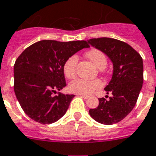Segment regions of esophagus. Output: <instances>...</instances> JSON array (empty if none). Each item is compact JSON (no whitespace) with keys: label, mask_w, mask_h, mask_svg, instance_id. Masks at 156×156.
<instances>
[{"label":"esophagus","mask_w":156,"mask_h":156,"mask_svg":"<svg viewBox=\"0 0 156 156\" xmlns=\"http://www.w3.org/2000/svg\"><path fill=\"white\" fill-rule=\"evenodd\" d=\"M77 96L82 97V98H83V99H88V97H87V96H85V95H81V94H78Z\"/></svg>","instance_id":"34e87169"}]
</instances>
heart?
Masks as SVG:
<instances>
[{
	"instance_id": "1",
	"label": "heart",
	"mask_w": 156,
	"mask_h": 156,
	"mask_svg": "<svg viewBox=\"0 0 156 156\" xmlns=\"http://www.w3.org/2000/svg\"><path fill=\"white\" fill-rule=\"evenodd\" d=\"M87 57L100 69H103L107 65V59L103 52L97 49H92L87 52ZM78 61V57L76 55L68 58L64 65V73L69 78H73L76 74V68ZM102 83L98 79L87 80L83 78H77L70 82L69 90L71 92L81 95H89L97 89L101 88Z\"/></svg>"
}]
</instances>
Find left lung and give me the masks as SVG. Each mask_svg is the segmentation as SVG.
<instances>
[{"instance_id":"8db88e82","label":"left lung","mask_w":156,"mask_h":156,"mask_svg":"<svg viewBox=\"0 0 156 156\" xmlns=\"http://www.w3.org/2000/svg\"><path fill=\"white\" fill-rule=\"evenodd\" d=\"M87 42L106 55L113 64L112 78L105 87L112 96L108 101L99 98L98 106L89 114L102 124L119 123L133 110L142 87V58L132 46L117 39L92 38Z\"/></svg>"}]
</instances>
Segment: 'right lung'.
I'll use <instances>...</instances> for the list:
<instances>
[{
	"instance_id": "add662e5",
	"label": "right lung",
	"mask_w": 156,
	"mask_h": 156,
	"mask_svg": "<svg viewBox=\"0 0 156 156\" xmlns=\"http://www.w3.org/2000/svg\"><path fill=\"white\" fill-rule=\"evenodd\" d=\"M88 47L86 41L42 40L28 46L18 57L14 65V90L28 117L49 124L65 115L75 96H54L66 87L64 65L71 55Z\"/></svg>"
}]
</instances>
